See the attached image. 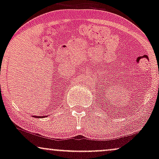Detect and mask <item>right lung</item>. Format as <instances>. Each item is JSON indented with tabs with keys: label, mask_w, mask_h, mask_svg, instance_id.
<instances>
[{
	"label": "right lung",
	"mask_w": 159,
	"mask_h": 159,
	"mask_svg": "<svg viewBox=\"0 0 159 159\" xmlns=\"http://www.w3.org/2000/svg\"><path fill=\"white\" fill-rule=\"evenodd\" d=\"M45 116H36V117L37 118H42V117H45Z\"/></svg>",
	"instance_id": "right-lung-1"
}]
</instances>
